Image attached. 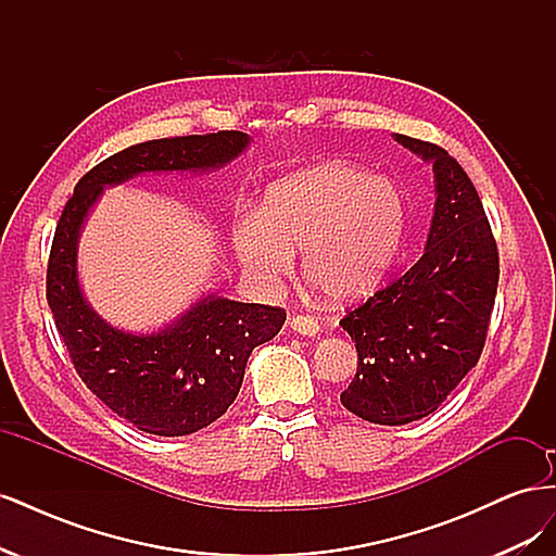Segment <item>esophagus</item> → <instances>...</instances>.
I'll return each instance as SVG.
<instances>
[{
    "label": "esophagus",
    "instance_id": "obj_1",
    "mask_svg": "<svg viewBox=\"0 0 556 556\" xmlns=\"http://www.w3.org/2000/svg\"><path fill=\"white\" fill-rule=\"evenodd\" d=\"M290 327H292V331H296L301 336H317L319 333L317 319H313L308 315H292L290 317Z\"/></svg>",
    "mask_w": 556,
    "mask_h": 556
}]
</instances>
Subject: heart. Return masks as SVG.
Masks as SVG:
<instances>
[{"label":"heart","instance_id":"obj_1","mask_svg":"<svg viewBox=\"0 0 556 556\" xmlns=\"http://www.w3.org/2000/svg\"><path fill=\"white\" fill-rule=\"evenodd\" d=\"M406 231V199L392 180L343 162H325L274 180L257 213L231 220L229 241L243 271L262 285L292 268L333 301L374 290Z\"/></svg>","mask_w":556,"mask_h":556}]
</instances>
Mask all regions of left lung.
<instances>
[{
    "mask_svg": "<svg viewBox=\"0 0 556 556\" xmlns=\"http://www.w3.org/2000/svg\"><path fill=\"white\" fill-rule=\"evenodd\" d=\"M394 139L433 169L427 245L408 271L341 319L359 359L341 403L387 427L431 415L478 364L498 285L492 227L459 162L433 143Z\"/></svg>",
    "mask_w": 556,
    "mask_h": 556,
    "instance_id": "left-lung-1",
    "label": "left lung"
}]
</instances>
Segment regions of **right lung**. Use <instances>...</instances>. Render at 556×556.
<instances>
[{
    "label": "right lung",
    "instance_id": "1",
    "mask_svg": "<svg viewBox=\"0 0 556 556\" xmlns=\"http://www.w3.org/2000/svg\"><path fill=\"white\" fill-rule=\"evenodd\" d=\"M248 146L243 131H217L125 148L83 176L62 211L48 260V306L80 380L139 431L188 435L223 417L241 390L252 350L282 329L285 311L201 294L160 329L113 327L80 288L83 227L106 188L141 174H211Z\"/></svg>",
    "mask_w": 556,
    "mask_h": 556
}]
</instances>
